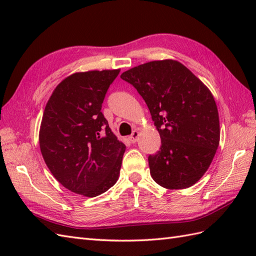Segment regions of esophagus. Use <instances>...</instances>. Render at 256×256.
<instances>
[{
  "label": "esophagus",
  "mask_w": 256,
  "mask_h": 256,
  "mask_svg": "<svg viewBox=\"0 0 256 256\" xmlns=\"http://www.w3.org/2000/svg\"><path fill=\"white\" fill-rule=\"evenodd\" d=\"M138 136H140V132L138 131V130H135V131H133V133L130 135V140H131L132 143H135L138 140Z\"/></svg>",
  "instance_id": "34e87169"
}]
</instances>
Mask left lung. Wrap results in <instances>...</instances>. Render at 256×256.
I'll use <instances>...</instances> for the list:
<instances>
[{"label":"left lung","mask_w":256,"mask_h":256,"mask_svg":"<svg viewBox=\"0 0 256 256\" xmlns=\"http://www.w3.org/2000/svg\"><path fill=\"white\" fill-rule=\"evenodd\" d=\"M121 78L142 96L160 135V150L148 156L152 178L167 189L192 187L208 170L220 142L211 91L172 59L140 64Z\"/></svg>","instance_id":"obj_1"}]
</instances>
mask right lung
Masks as SVG:
<instances>
[{"instance_id":"obj_1","label":"right lung","mask_w":256,"mask_h":256,"mask_svg":"<svg viewBox=\"0 0 256 256\" xmlns=\"http://www.w3.org/2000/svg\"><path fill=\"white\" fill-rule=\"evenodd\" d=\"M120 69L76 72L48 100L40 130V152L52 176L70 192L96 197L116 182L125 145L101 112Z\"/></svg>"}]
</instances>
